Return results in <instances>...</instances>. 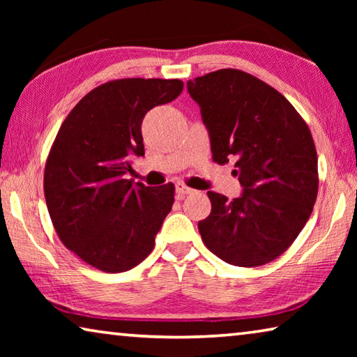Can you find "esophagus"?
I'll list each match as a JSON object with an SVG mask.
<instances>
[{"label": "esophagus", "instance_id": "obj_1", "mask_svg": "<svg viewBox=\"0 0 357 357\" xmlns=\"http://www.w3.org/2000/svg\"><path fill=\"white\" fill-rule=\"evenodd\" d=\"M193 192H195V190L190 189V187L185 185L184 183L176 184V193H178V198H181V200H183L185 195H190V193H193Z\"/></svg>", "mask_w": 357, "mask_h": 357}]
</instances>
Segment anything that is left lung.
<instances>
[{
	"label": "left lung",
	"mask_w": 357,
	"mask_h": 357,
	"mask_svg": "<svg viewBox=\"0 0 357 357\" xmlns=\"http://www.w3.org/2000/svg\"><path fill=\"white\" fill-rule=\"evenodd\" d=\"M209 130L213 160H234L244 192H208L198 222L204 245L229 264L257 268L280 257L305 227L318 195V155L309 126L283 96L239 69L187 83Z\"/></svg>",
	"instance_id": "obj_1"
}]
</instances>
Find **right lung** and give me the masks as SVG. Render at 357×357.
Segmentation results:
<instances>
[{
	"instance_id": "right-lung-1",
	"label": "right lung",
	"mask_w": 357,
	"mask_h": 357,
	"mask_svg": "<svg viewBox=\"0 0 357 357\" xmlns=\"http://www.w3.org/2000/svg\"><path fill=\"white\" fill-rule=\"evenodd\" d=\"M173 78H119L89 91L63 121L44 170L58 238L108 274L135 268L154 249L174 203V184H132L130 159L144 155L142 121L183 93Z\"/></svg>"
}]
</instances>
